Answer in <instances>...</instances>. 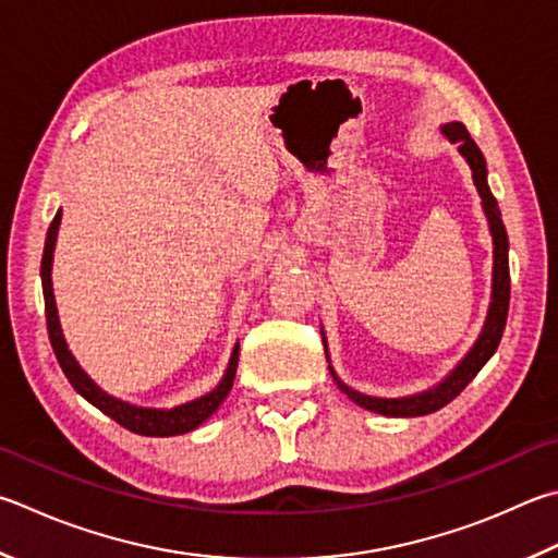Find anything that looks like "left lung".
<instances>
[{
	"mask_svg": "<svg viewBox=\"0 0 558 558\" xmlns=\"http://www.w3.org/2000/svg\"><path fill=\"white\" fill-rule=\"evenodd\" d=\"M444 134H447L453 144H459V150L469 160V166L473 170V182L478 187L481 197H483V207L485 215H488L490 221V231H493V244H495V268H493V302L488 310V319H485V327L481 331V339L475 341V347L471 349L469 356H465L459 368H456L451 376L444 380L439 388H434L429 392L422 395H412V398H400V400H383V398H368V395H361L356 390H351L343 385L341 380L339 388L349 395V398L366 408L371 412L378 414H388V417H422V414L437 412L444 404H449L456 395H461L465 385H469L478 371L488 363V359L498 351V343L502 339L505 324H508V310H510V266H508V231H505L498 202H495L493 192L485 182V158L481 154V148L475 146V141L471 138L469 129H465L461 121H451V124H444ZM333 376V371H331ZM337 378V376H333Z\"/></svg>",
	"mask_w": 558,
	"mask_h": 558,
	"instance_id": "obj_1",
	"label": "left lung"
}]
</instances>
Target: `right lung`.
Instances as JSON below:
<instances>
[{
    "mask_svg": "<svg viewBox=\"0 0 558 558\" xmlns=\"http://www.w3.org/2000/svg\"><path fill=\"white\" fill-rule=\"evenodd\" d=\"M58 225H60V211L53 217L46 234V246H44V258H40V280H44V300H46V324H48V339L50 347L56 351V359L60 368L68 376L70 385L83 395L87 402H93L97 410L109 414L111 420L119 422L121 427L129 432L141 434V437H175V434H185L199 427L202 422L217 412V408L231 390L236 376V363H239V347L231 353L227 376L221 378L215 390L205 398L192 400L187 404H180L173 410H146V408H134V404L121 402L111 398L105 390H99L97 385L87 378V373L77 366L73 353L68 351V343L63 339V331H60L58 312H56V300H53V286H50V263H53V246L58 236Z\"/></svg>",
    "mask_w": 558,
    "mask_h": 558,
    "instance_id": "obj_1",
    "label": "right lung"
}]
</instances>
